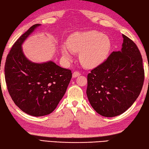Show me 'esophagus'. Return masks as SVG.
Segmentation results:
<instances>
[{
	"label": "esophagus",
	"mask_w": 149,
	"mask_h": 149,
	"mask_svg": "<svg viewBox=\"0 0 149 149\" xmlns=\"http://www.w3.org/2000/svg\"><path fill=\"white\" fill-rule=\"evenodd\" d=\"M80 75H81V74H80V73H79V72L75 71V72H73L72 76H73V77H76L79 76Z\"/></svg>",
	"instance_id": "34e87169"
}]
</instances>
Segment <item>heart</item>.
I'll return each mask as SVG.
<instances>
[{
  "label": "heart",
  "instance_id": "heart-1",
  "mask_svg": "<svg viewBox=\"0 0 149 149\" xmlns=\"http://www.w3.org/2000/svg\"><path fill=\"white\" fill-rule=\"evenodd\" d=\"M110 41L100 32L90 30L77 32L70 35L67 45L62 46V53L65 60L71 58V52H80L79 60L86 67H95L104 61L109 52Z\"/></svg>",
  "mask_w": 149,
  "mask_h": 149
}]
</instances>
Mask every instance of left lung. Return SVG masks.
<instances>
[{
	"label": "left lung",
	"mask_w": 149,
	"mask_h": 149,
	"mask_svg": "<svg viewBox=\"0 0 149 149\" xmlns=\"http://www.w3.org/2000/svg\"><path fill=\"white\" fill-rule=\"evenodd\" d=\"M120 51L87 75V95L91 107L102 116L114 117L125 112L139 95L145 79L143 58L135 43L123 35Z\"/></svg>",
	"instance_id": "8db88e82"
}]
</instances>
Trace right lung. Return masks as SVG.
<instances>
[{"label": "right lung", "instance_id": "right-lung-1", "mask_svg": "<svg viewBox=\"0 0 149 149\" xmlns=\"http://www.w3.org/2000/svg\"><path fill=\"white\" fill-rule=\"evenodd\" d=\"M40 24H35L15 42L6 57L5 81L14 102L33 116L52 113L66 91L72 77L71 70L50 61L37 64L26 58L22 45Z\"/></svg>", "mask_w": 149, "mask_h": 149}]
</instances>
